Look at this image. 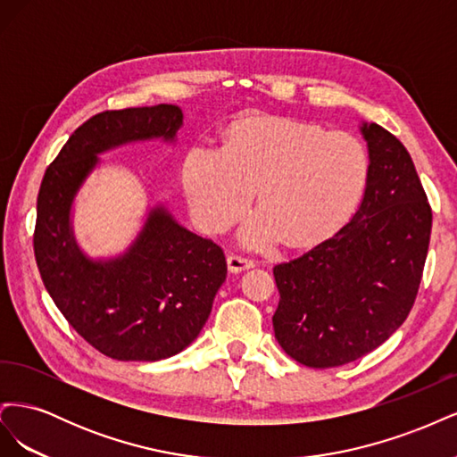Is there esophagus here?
Returning a JSON list of instances; mask_svg holds the SVG:
<instances>
[{"label": "esophagus", "instance_id": "1", "mask_svg": "<svg viewBox=\"0 0 457 457\" xmlns=\"http://www.w3.org/2000/svg\"><path fill=\"white\" fill-rule=\"evenodd\" d=\"M227 262H228V270H230V272H242V270L252 269V267L255 265L253 259L238 255V253H230V255L227 257Z\"/></svg>", "mask_w": 457, "mask_h": 457}]
</instances>
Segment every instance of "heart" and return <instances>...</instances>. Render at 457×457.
<instances>
[{"mask_svg":"<svg viewBox=\"0 0 457 457\" xmlns=\"http://www.w3.org/2000/svg\"><path fill=\"white\" fill-rule=\"evenodd\" d=\"M370 156L354 135L287 120H259L223 148L195 146L185 160L183 183L192 215L205 232L237 223L253 198L259 204L242 227L250 247L282 237L294 245L334 234L358 207Z\"/></svg>","mask_w":457,"mask_h":457,"instance_id":"1","label":"heart"}]
</instances>
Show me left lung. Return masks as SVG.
<instances>
[{
	"label": "left lung",
	"mask_w": 457,
	"mask_h": 457,
	"mask_svg": "<svg viewBox=\"0 0 457 457\" xmlns=\"http://www.w3.org/2000/svg\"><path fill=\"white\" fill-rule=\"evenodd\" d=\"M370 173L347 225L274 267L272 316L280 347L309 368L349 364L389 339L421 284L433 212L408 150L378 123H362Z\"/></svg>",
	"instance_id": "obj_1"
}]
</instances>
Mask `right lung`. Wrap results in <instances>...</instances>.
I'll list each match as a JSON object with an SVG mask.
<instances>
[{"mask_svg":"<svg viewBox=\"0 0 457 457\" xmlns=\"http://www.w3.org/2000/svg\"><path fill=\"white\" fill-rule=\"evenodd\" d=\"M183 126L175 104L106 110L79 126L47 168L37 195L36 262L54 305L78 334L114 361L156 362L187 349L227 278L220 247L152 207L126 253L91 259L71 223L79 187L116 146L163 139Z\"/></svg>","mask_w":457,"mask_h":457,"instance_id":"right-lung-1","label":"right lung"}]
</instances>
